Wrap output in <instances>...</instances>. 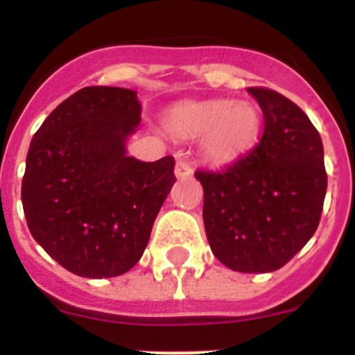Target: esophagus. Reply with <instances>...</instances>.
Here are the masks:
<instances>
[{"instance_id": "34e87169", "label": "esophagus", "mask_w": 355, "mask_h": 355, "mask_svg": "<svg viewBox=\"0 0 355 355\" xmlns=\"http://www.w3.org/2000/svg\"><path fill=\"white\" fill-rule=\"evenodd\" d=\"M175 178L178 180H187V178H190V175L193 174L192 167H190V163L184 162V159H180V162L175 163Z\"/></svg>"}]
</instances>
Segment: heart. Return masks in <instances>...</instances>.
Returning a JSON list of instances; mask_svg holds the SVG:
<instances>
[{
  "instance_id": "b5f03b06",
  "label": "heart",
  "mask_w": 355,
  "mask_h": 355,
  "mask_svg": "<svg viewBox=\"0 0 355 355\" xmlns=\"http://www.w3.org/2000/svg\"><path fill=\"white\" fill-rule=\"evenodd\" d=\"M165 126L178 139H199L208 162H234L256 144L261 131V114L249 101L213 99L183 103L168 110Z\"/></svg>"
}]
</instances>
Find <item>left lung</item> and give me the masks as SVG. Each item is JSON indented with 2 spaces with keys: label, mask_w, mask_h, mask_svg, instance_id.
<instances>
[{
  "label": "left lung",
  "mask_w": 355,
  "mask_h": 355,
  "mask_svg": "<svg viewBox=\"0 0 355 355\" xmlns=\"http://www.w3.org/2000/svg\"><path fill=\"white\" fill-rule=\"evenodd\" d=\"M261 140L220 171H196L205 188L206 236L227 268L265 274L286 265L320 224L327 192L324 146L299 106L265 87Z\"/></svg>",
  "instance_id": "left-lung-1"
}]
</instances>
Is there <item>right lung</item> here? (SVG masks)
I'll list each match as a JSON object with an SVG mask.
<instances>
[{"instance_id": "1", "label": "right lung", "mask_w": 355, "mask_h": 355, "mask_svg": "<svg viewBox=\"0 0 355 355\" xmlns=\"http://www.w3.org/2000/svg\"><path fill=\"white\" fill-rule=\"evenodd\" d=\"M140 112L135 90L85 87L31 139L21 187L28 229L72 274L101 279L133 268L175 183L172 156L146 163L126 155Z\"/></svg>"}]
</instances>
